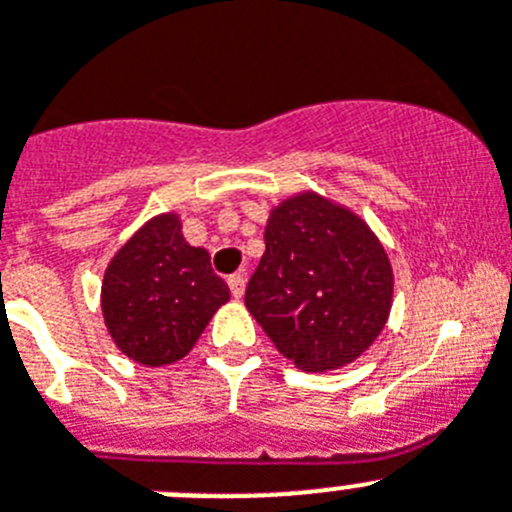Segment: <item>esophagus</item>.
<instances>
[{
  "label": "esophagus",
  "mask_w": 512,
  "mask_h": 512,
  "mask_svg": "<svg viewBox=\"0 0 512 512\" xmlns=\"http://www.w3.org/2000/svg\"><path fill=\"white\" fill-rule=\"evenodd\" d=\"M227 285L229 293H232L234 298H242V293H245V272H234V275H229Z\"/></svg>",
  "instance_id": "1"
}]
</instances>
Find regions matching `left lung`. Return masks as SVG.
I'll return each instance as SVG.
<instances>
[{
    "instance_id": "left-lung-1",
    "label": "left lung",
    "mask_w": 512,
    "mask_h": 512,
    "mask_svg": "<svg viewBox=\"0 0 512 512\" xmlns=\"http://www.w3.org/2000/svg\"><path fill=\"white\" fill-rule=\"evenodd\" d=\"M391 293L389 257L374 232L346 209L300 194L270 214L245 305L285 358L318 374L374 343Z\"/></svg>"
}]
</instances>
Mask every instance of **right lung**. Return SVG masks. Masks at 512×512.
Segmentation results:
<instances>
[{
  "instance_id": "right-lung-1",
  "label": "right lung",
  "mask_w": 512,
  "mask_h": 512,
  "mask_svg": "<svg viewBox=\"0 0 512 512\" xmlns=\"http://www.w3.org/2000/svg\"><path fill=\"white\" fill-rule=\"evenodd\" d=\"M229 288L209 252L186 245L179 217L148 222L105 270L103 315L116 346L143 366L174 364L191 351Z\"/></svg>"
}]
</instances>
